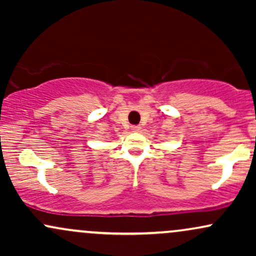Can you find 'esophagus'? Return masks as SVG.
Here are the masks:
<instances>
[{
    "label": "esophagus",
    "mask_w": 256,
    "mask_h": 256,
    "mask_svg": "<svg viewBox=\"0 0 256 256\" xmlns=\"http://www.w3.org/2000/svg\"><path fill=\"white\" fill-rule=\"evenodd\" d=\"M131 130L134 131V132H138L140 130V126H138V125H134V126H131Z\"/></svg>",
    "instance_id": "1"
}]
</instances>
